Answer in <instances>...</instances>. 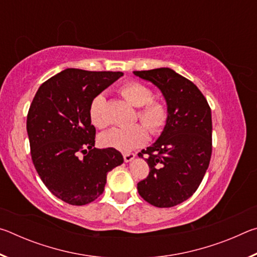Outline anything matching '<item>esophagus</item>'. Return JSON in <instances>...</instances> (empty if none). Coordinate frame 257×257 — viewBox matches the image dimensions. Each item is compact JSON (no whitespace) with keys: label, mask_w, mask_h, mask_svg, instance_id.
<instances>
[{"label":"esophagus","mask_w":257,"mask_h":257,"mask_svg":"<svg viewBox=\"0 0 257 257\" xmlns=\"http://www.w3.org/2000/svg\"><path fill=\"white\" fill-rule=\"evenodd\" d=\"M135 156H136V154H134V153H125V154H123L124 162H132V161L135 159Z\"/></svg>","instance_id":"esophagus-1"}]
</instances>
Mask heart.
Listing matches in <instances>:
<instances>
[{"label": "heart", "mask_w": 257, "mask_h": 257, "mask_svg": "<svg viewBox=\"0 0 257 257\" xmlns=\"http://www.w3.org/2000/svg\"><path fill=\"white\" fill-rule=\"evenodd\" d=\"M119 94L132 105L138 107L137 118L143 124L135 123L129 127L113 128L102 134L99 142L105 147L130 152L145 144L149 132L152 135L162 133L168 121V110L162 102L152 99L153 92L138 81L124 82L119 87ZM88 114L90 122L96 128L103 129L108 124L105 114V96L103 94H98L92 99Z\"/></svg>", "instance_id": "heart-1"}]
</instances>
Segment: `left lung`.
Segmentation results:
<instances>
[{
  "instance_id": "1",
  "label": "left lung",
  "mask_w": 257,
  "mask_h": 257,
  "mask_svg": "<svg viewBox=\"0 0 257 257\" xmlns=\"http://www.w3.org/2000/svg\"><path fill=\"white\" fill-rule=\"evenodd\" d=\"M155 85L167 102L168 121L153 145L143 150L150 173L139 181L141 196L156 207H172L193 195L212 154V115L206 98L187 78L170 68L134 71Z\"/></svg>"
}]
</instances>
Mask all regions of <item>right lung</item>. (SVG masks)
Masks as SVG:
<instances>
[{
  "mask_svg": "<svg viewBox=\"0 0 257 257\" xmlns=\"http://www.w3.org/2000/svg\"><path fill=\"white\" fill-rule=\"evenodd\" d=\"M120 71L66 69L43 82L29 107L27 133L35 169L52 194L71 205H85L104 191L107 172L123 163L114 149H95L92 99ZM84 154L77 156L79 152Z\"/></svg>",
  "mask_w": 257,
  "mask_h": 257,
  "instance_id": "obj_1",
  "label": "right lung"
}]
</instances>
